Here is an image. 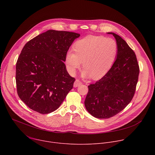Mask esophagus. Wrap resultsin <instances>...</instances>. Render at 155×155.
<instances>
[{
	"mask_svg": "<svg viewBox=\"0 0 155 155\" xmlns=\"http://www.w3.org/2000/svg\"><path fill=\"white\" fill-rule=\"evenodd\" d=\"M81 84L82 83L79 80H76L74 83V86L76 87H78V86H80Z\"/></svg>",
	"mask_w": 155,
	"mask_h": 155,
	"instance_id": "1",
	"label": "esophagus"
}]
</instances>
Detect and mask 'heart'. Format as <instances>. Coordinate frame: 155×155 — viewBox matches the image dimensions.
<instances>
[{
	"label": "heart",
	"mask_w": 155,
	"mask_h": 155,
	"mask_svg": "<svg viewBox=\"0 0 155 155\" xmlns=\"http://www.w3.org/2000/svg\"><path fill=\"white\" fill-rule=\"evenodd\" d=\"M118 51L114 39L90 35L74 43V50H69L65 54V62L70 74L74 75L82 62L84 75L98 80L112 67Z\"/></svg>",
	"instance_id": "obj_1"
}]
</instances>
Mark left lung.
Returning <instances> with one entry per match:
<instances>
[{"label": "left lung", "mask_w": 155, "mask_h": 155, "mask_svg": "<svg viewBox=\"0 0 155 155\" xmlns=\"http://www.w3.org/2000/svg\"><path fill=\"white\" fill-rule=\"evenodd\" d=\"M112 34L118 45L117 58L108 72L95 83L88 86L84 105L97 118H111L133 98L139 79V66L134 51L118 35Z\"/></svg>", "instance_id": "1"}]
</instances>
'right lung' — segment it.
<instances>
[{"mask_svg":"<svg viewBox=\"0 0 155 155\" xmlns=\"http://www.w3.org/2000/svg\"><path fill=\"white\" fill-rule=\"evenodd\" d=\"M80 34L48 30L26 43L16 65L17 93L34 111L47 114L58 109L72 89L75 78L66 70L65 54Z\"/></svg>","mask_w":155,"mask_h":155,"instance_id":"1","label":"right lung"}]
</instances>
